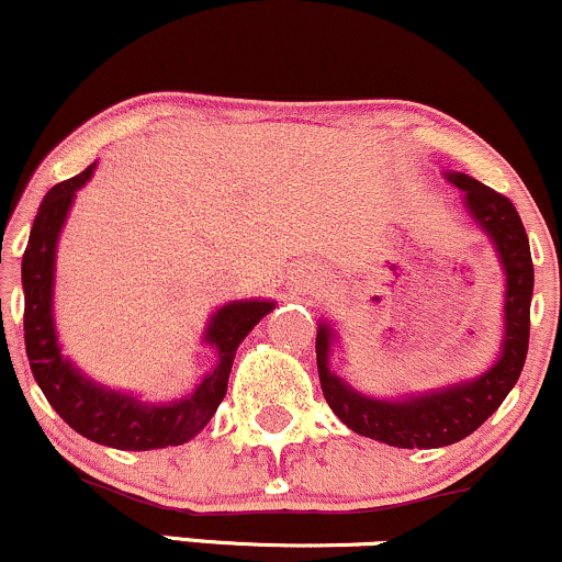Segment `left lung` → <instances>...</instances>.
<instances>
[{
    "mask_svg": "<svg viewBox=\"0 0 562 562\" xmlns=\"http://www.w3.org/2000/svg\"><path fill=\"white\" fill-rule=\"evenodd\" d=\"M445 179L463 192L467 214L491 238L504 270V329L501 346L487 370L480 375L456 380L439 389L413 394L372 396L353 389L331 370V353L340 342L327 318L316 329V364L324 400L331 413L351 431L378 439L391 448H445L476 431L501 407L520 378L530 335V297H533V262L520 214L509 198L491 190L469 173L445 171Z\"/></svg>",
    "mask_w": 562,
    "mask_h": 562,
    "instance_id": "8db88e82",
    "label": "left lung"
}]
</instances>
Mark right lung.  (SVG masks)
Segmentation results:
<instances>
[{
  "label": "right lung",
  "mask_w": 562,
  "mask_h": 562,
  "mask_svg": "<svg viewBox=\"0 0 562 562\" xmlns=\"http://www.w3.org/2000/svg\"><path fill=\"white\" fill-rule=\"evenodd\" d=\"M99 162H90L82 173L56 184L40 203L29 246L23 251V337L34 380L53 404L58 415L88 437L90 442L117 450H158L177 448L190 442L220 402L225 400L227 378H231L235 351L251 329L273 311V300H233L216 307L209 316L201 342L216 356L214 370L201 378L190 394L173 402H144L134 391L110 389L99 383L69 356L64 353L56 329V251L58 238L75 203L77 190H82L93 177Z\"/></svg>",
  "instance_id": "add662e5"
}]
</instances>
